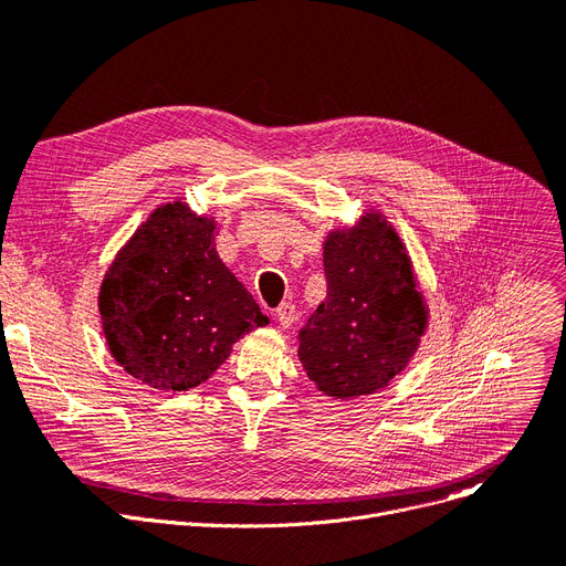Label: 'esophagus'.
<instances>
[{
    "mask_svg": "<svg viewBox=\"0 0 566 566\" xmlns=\"http://www.w3.org/2000/svg\"><path fill=\"white\" fill-rule=\"evenodd\" d=\"M275 318H277V323L282 325V328H291V325L295 323V305L282 303V305L275 310Z\"/></svg>",
    "mask_w": 566,
    "mask_h": 566,
    "instance_id": "34e87169",
    "label": "esophagus"
}]
</instances>
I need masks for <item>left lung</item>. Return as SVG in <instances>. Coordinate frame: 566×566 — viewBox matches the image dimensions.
Instances as JSON below:
<instances>
[{"label": "left lung", "mask_w": 566, "mask_h": 566, "mask_svg": "<svg viewBox=\"0 0 566 566\" xmlns=\"http://www.w3.org/2000/svg\"><path fill=\"white\" fill-rule=\"evenodd\" d=\"M328 295L298 333V358L316 390L358 399L388 388L427 333L429 307L408 250L378 211L323 241Z\"/></svg>", "instance_id": "1"}]
</instances>
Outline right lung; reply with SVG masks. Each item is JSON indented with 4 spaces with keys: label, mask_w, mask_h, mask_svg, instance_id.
Returning <instances> with one entry per match:
<instances>
[{
    "label": "right lung",
    "mask_w": 566,
    "mask_h": 566,
    "mask_svg": "<svg viewBox=\"0 0 566 566\" xmlns=\"http://www.w3.org/2000/svg\"><path fill=\"white\" fill-rule=\"evenodd\" d=\"M216 218L160 203L118 250L101 284L103 335L116 365L154 390L211 378L268 316L216 250Z\"/></svg>",
    "instance_id": "right-lung-1"
}]
</instances>
